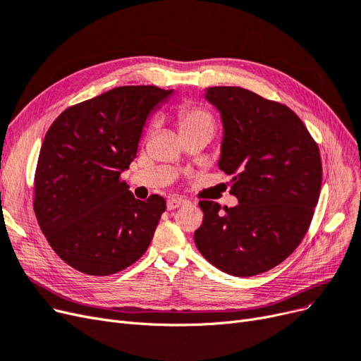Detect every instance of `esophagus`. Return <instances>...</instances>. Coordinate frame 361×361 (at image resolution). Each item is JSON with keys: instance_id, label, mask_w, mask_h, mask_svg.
I'll return each mask as SVG.
<instances>
[{"instance_id": "34e87169", "label": "esophagus", "mask_w": 361, "mask_h": 361, "mask_svg": "<svg viewBox=\"0 0 361 361\" xmlns=\"http://www.w3.org/2000/svg\"><path fill=\"white\" fill-rule=\"evenodd\" d=\"M188 202L189 201L183 200V197H171V200L166 204V207H168V210H176V208H180V207L188 204Z\"/></svg>"}]
</instances>
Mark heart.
I'll list each match as a JSON object with an SVG mask.
<instances>
[{
    "mask_svg": "<svg viewBox=\"0 0 361 361\" xmlns=\"http://www.w3.org/2000/svg\"><path fill=\"white\" fill-rule=\"evenodd\" d=\"M176 115L181 135L197 129H208L212 132H214L216 129V121L212 112L201 106V104H196L192 102L181 103L177 108Z\"/></svg>",
    "mask_w": 361,
    "mask_h": 361,
    "instance_id": "obj_1",
    "label": "heart"
}]
</instances>
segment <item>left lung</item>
<instances>
[{
  "instance_id": "obj_1",
  "label": "left lung",
  "mask_w": 361,
  "mask_h": 361,
  "mask_svg": "<svg viewBox=\"0 0 361 361\" xmlns=\"http://www.w3.org/2000/svg\"><path fill=\"white\" fill-rule=\"evenodd\" d=\"M205 99L224 123L219 168L232 176L235 207L201 201L195 244L228 274L271 270L293 253L310 226L319 200V148L286 104L240 87H212Z\"/></svg>"
}]
</instances>
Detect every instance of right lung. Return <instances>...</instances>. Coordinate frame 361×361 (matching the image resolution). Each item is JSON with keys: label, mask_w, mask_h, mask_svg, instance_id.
<instances>
[{"label": "right lung", "mask_w": 361, "mask_h": 361, "mask_svg": "<svg viewBox=\"0 0 361 361\" xmlns=\"http://www.w3.org/2000/svg\"><path fill=\"white\" fill-rule=\"evenodd\" d=\"M172 90L126 85L58 115L40 148L34 213L54 252L75 270L109 276L136 262L153 240L166 201H139L121 180L145 120Z\"/></svg>", "instance_id": "1"}]
</instances>
